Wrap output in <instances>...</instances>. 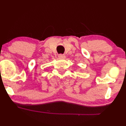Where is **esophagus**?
<instances>
[{
	"instance_id": "1",
	"label": "esophagus",
	"mask_w": 126,
	"mask_h": 126,
	"mask_svg": "<svg viewBox=\"0 0 126 126\" xmlns=\"http://www.w3.org/2000/svg\"><path fill=\"white\" fill-rule=\"evenodd\" d=\"M58 57H59V58L60 59H64L65 58H66V56L64 54H59Z\"/></svg>"
}]
</instances>
